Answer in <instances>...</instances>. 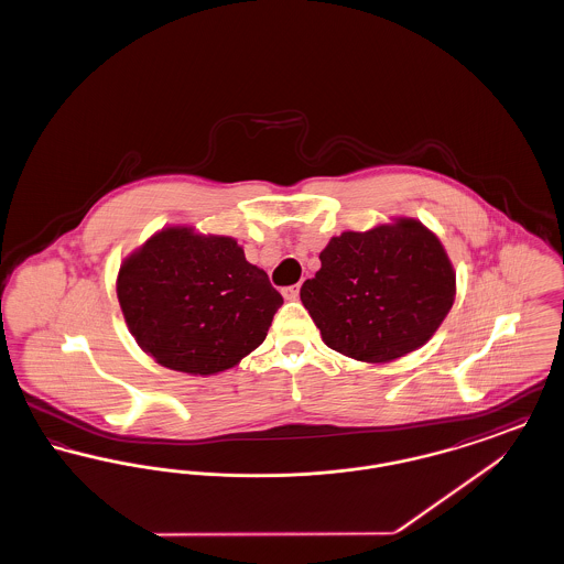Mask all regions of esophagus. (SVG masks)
Here are the masks:
<instances>
[{
  "label": "esophagus",
  "mask_w": 564,
  "mask_h": 564,
  "mask_svg": "<svg viewBox=\"0 0 564 564\" xmlns=\"http://www.w3.org/2000/svg\"><path fill=\"white\" fill-rule=\"evenodd\" d=\"M281 294H283L285 300H295L297 294H300V285H290V288H283V290H281Z\"/></svg>",
  "instance_id": "obj_1"
}]
</instances>
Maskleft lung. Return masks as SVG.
Segmentation results:
<instances>
[{
    "mask_svg": "<svg viewBox=\"0 0 564 564\" xmlns=\"http://www.w3.org/2000/svg\"><path fill=\"white\" fill-rule=\"evenodd\" d=\"M319 260L300 300L323 343L357 361L384 364L423 347L453 308L455 269L419 219L343 232Z\"/></svg>",
    "mask_w": 564,
    "mask_h": 564,
    "instance_id": "1",
    "label": "left lung"
}]
</instances>
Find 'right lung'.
<instances>
[{
    "mask_svg": "<svg viewBox=\"0 0 564 564\" xmlns=\"http://www.w3.org/2000/svg\"><path fill=\"white\" fill-rule=\"evenodd\" d=\"M118 302L137 345L169 370L209 376L258 349L281 294L230 237L162 228L120 267Z\"/></svg>",
    "mask_w": 564,
    "mask_h": 564,
    "instance_id": "right-lung-1",
    "label": "right lung"
}]
</instances>
